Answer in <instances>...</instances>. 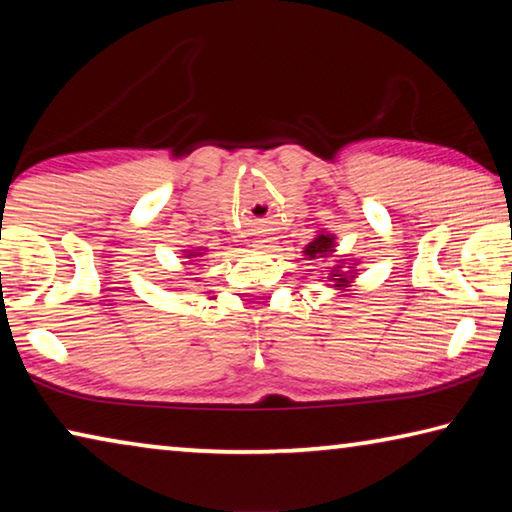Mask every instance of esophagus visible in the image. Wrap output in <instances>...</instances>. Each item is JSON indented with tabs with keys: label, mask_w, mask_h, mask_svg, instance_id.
Here are the masks:
<instances>
[{
	"label": "esophagus",
	"mask_w": 512,
	"mask_h": 512,
	"mask_svg": "<svg viewBox=\"0 0 512 512\" xmlns=\"http://www.w3.org/2000/svg\"><path fill=\"white\" fill-rule=\"evenodd\" d=\"M257 248H268V241H259Z\"/></svg>",
	"instance_id": "esophagus-1"
}]
</instances>
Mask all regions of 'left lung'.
<instances>
[{
    "label": "left lung",
    "mask_w": 512,
    "mask_h": 512,
    "mask_svg": "<svg viewBox=\"0 0 512 512\" xmlns=\"http://www.w3.org/2000/svg\"><path fill=\"white\" fill-rule=\"evenodd\" d=\"M334 253V235H318L311 244L305 248V255L307 259H316V257H327ZM343 264V262H341ZM334 266V271L329 273V282H334V287H348L350 284V277L348 273H343L341 268L343 266ZM352 268V266H348Z\"/></svg>",
    "instance_id": "obj_1"
}]
</instances>
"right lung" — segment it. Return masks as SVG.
Here are the masks:
<instances>
[{"label": "right lung", "mask_w": 512, "mask_h": 512, "mask_svg": "<svg viewBox=\"0 0 512 512\" xmlns=\"http://www.w3.org/2000/svg\"><path fill=\"white\" fill-rule=\"evenodd\" d=\"M198 255H203V253H189L187 257H198Z\"/></svg>", "instance_id": "1"}]
</instances>
